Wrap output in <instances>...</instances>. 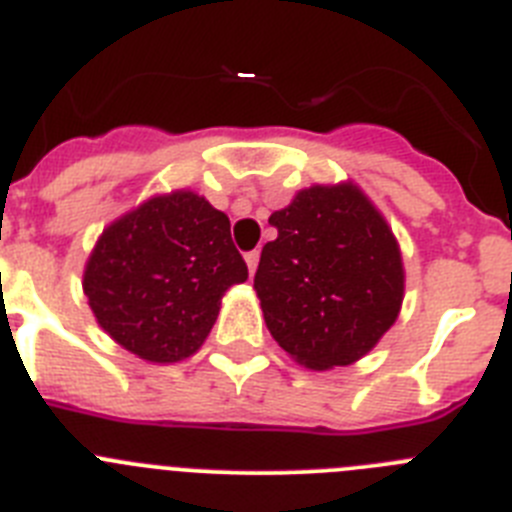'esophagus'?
I'll use <instances>...</instances> for the list:
<instances>
[{
    "instance_id": "obj_1",
    "label": "esophagus",
    "mask_w": 512,
    "mask_h": 512,
    "mask_svg": "<svg viewBox=\"0 0 512 512\" xmlns=\"http://www.w3.org/2000/svg\"><path fill=\"white\" fill-rule=\"evenodd\" d=\"M261 253L259 251H251L246 253V266H248V274H256V266H259Z\"/></svg>"
}]
</instances>
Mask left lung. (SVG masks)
<instances>
[{
	"mask_svg": "<svg viewBox=\"0 0 512 512\" xmlns=\"http://www.w3.org/2000/svg\"><path fill=\"white\" fill-rule=\"evenodd\" d=\"M253 289L274 341L325 372L366 356L395 325L402 256L382 212L356 184H315L269 217Z\"/></svg>",
	"mask_w": 512,
	"mask_h": 512,
	"instance_id": "8db88e82",
	"label": "left lung"
}]
</instances>
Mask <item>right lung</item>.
<instances>
[{
    "label": "right lung",
    "instance_id": "right-lung-1",
    "mask_svg": "<svg viewBox=\"0 0 512 512\" xmlns=\"http://www.w3.org/2000/svg\"><path fill=\"white\" fill-rule=\"evenodd\" d=\"M246 279L228 215L179 189L104 228L84 269V295L112 341L174 364L205 343L223 295Z\"/></svg>",
    "mask_w": 512,
    "mask_h": 512
}]
</instances>
